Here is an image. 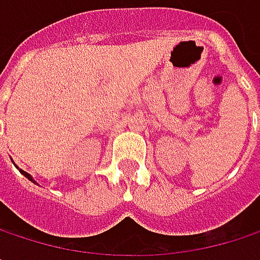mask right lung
I'll return each mask as SVG.
<instances>
[{
    "instance_id": "right-lung-1",
    "label": "right lung",
    "mask_w": 260,
    "mask_h": 260,
    "mask_svg": "<svg viewBox=\"0 0 260 260\" xmlns=\"http://www.w3.org/2000/svg\"><path fill=\"white\" fill-rule=\"evenodd\" d=\"M19 172H21V173H22V175H24L25 178H28V181H31V182H34V183H36V181H34V179L31 178V175H28L26 172H24V170H21V169H19Z\"/></svg>"
}]
</instances>
